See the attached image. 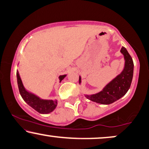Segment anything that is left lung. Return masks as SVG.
Here are the masks:
<instances>
[{
    "mask_svg": "<svg viewBox=\"0 0 149 149\" xmlns=\"http://www.w3.org/2000/svg\"><path fill=\"white\" fill-rule=\"evenodd\" d=\"M120 52L124 55L123 71L104 87L101 92L91 95H85L87 99L101 104H110L124 96L130 88L134 74V63L125 47H122ZM81 78H79V83Z\"/></svg>",
    "mask_w": 149,
    "mask_h": 149,
    "instance_id": "1",
    "label": "left lung"
}]
</instances>
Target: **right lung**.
Wrapping results in <instances>:
<instances>
[{
    "instance_id": "add662e5",
    "label": "right lung",
    "mask_w": 149,
    "mask_h": 149,
    "mask_svg": "<svg viewBox=\"0 0 149 149\" xmlns=\"http://www.w3.org/2000/svg\"><path fill=\"white\" fill-rule=\"evenodd\" d=\"M16 75L19 93H20L22 97L26 104H29L30 106L32 107L34 110L37 111L40 114H48V113L52 112L56 108L57 106L56 100L53 101L41 100L39 97L27 91L23 86L22 82L20 76H19V73L17 71ZM65 76H66V75L59 76L60 82H61V80L64 79Z\"/></svg>"
}]
</instances>
